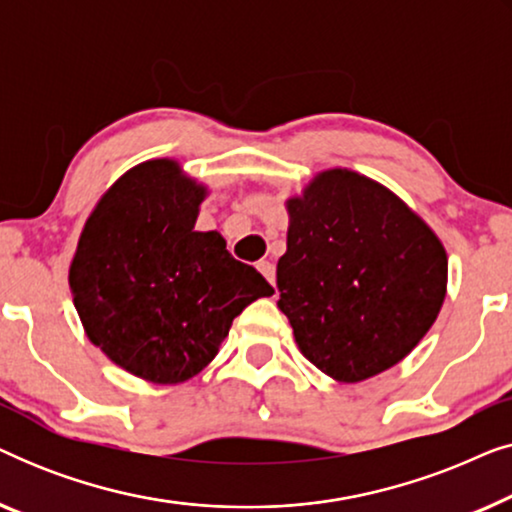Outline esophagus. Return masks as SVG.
<instances>
[{
	"instance_id": "1",
	"label": "esophagus",
	"mask_w": 512,
	"mask_h": 512,
	"mask_svg": "<svg viewBox=\"0 0 512 512\" xmlns=\"http://www.w3.org/2000/svg\"><path fill=\"white\" fill-rule=\"evenodd\" d=\"M256 268H258V272H261L265 279H268L272 286H275V265H272L270 261H258Z\"/></svg>"
}]
</instances>
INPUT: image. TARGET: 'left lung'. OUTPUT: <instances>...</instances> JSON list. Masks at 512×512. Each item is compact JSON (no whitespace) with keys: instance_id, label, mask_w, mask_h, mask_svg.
<instances>
[{"instance_id":"obj_1","label":"left lung","mask_w":512,"mask_h":512,"mask_svg":"<svg viewBox=\"0 0 512 512\" xmlns=\"http://www.w3.org/2000/svg\"><path fill=\"white\" fill-rule=\"evenodd\" d=\"M286 209L277 307L305 359L347 384L403 361L445 300L438 235L387 186L342 167L319 172Z\"/></svg>"}]
</instances>
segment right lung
I'll return each mask as SVG.
<instances>
[{
  "instance_id": "obj_1",
  "label": "right lung",
  "mask_w": 512,
  "mask_h": 512,
  "mask_svg": "<svg viewBox=\"0 0 512 512\" xmlns=\"http://www.w3.org/2000/svg\"><path fill=\"white\" fill-rule=\"evenodd\" d=\"M205 195L177 160L132 167L95 205L69 265L90 342L146 382L191 380L237 314L275 293L216 230H195Z\"/></svg>"
}]
</instances>
